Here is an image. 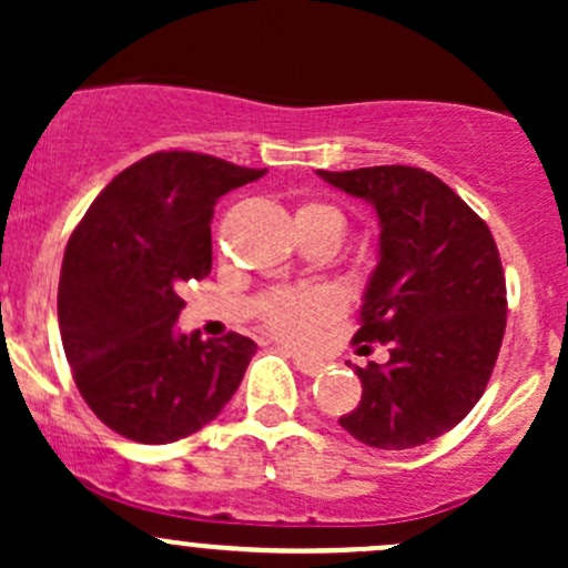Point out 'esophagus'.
I'll return each instance as SVG.
<instances>
[{
  "mask_svg": "<svg viewBox=\"0 0 568 568\" xmlns=\"http://www.w3.org/2000/svg\"><path fill=\"white\" fill-rule=\"evenodd\" d=\"M293 357V366L296 371H302L304 376H321L323 374V363L321 361H312V357H304V355H291Z\"/></svg>",
  "mask_w": 568,
  "mask_h": 568,
  "instance_id": "1",
  "label": "esophagus"
}]
</instances>
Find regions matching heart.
<instances>
[{"label": "heart", "mask_w": 568, "mask_h": 568, "mask_svg": "<svg viewBox=\"0 0 568 568\" xmlns=\"http://www.w3.org/2000/svg\"><path fill=\"white\" fill-rule=\"evenodd\" d=\"M296 219L325 221L342 230L344 219L334 205L325 202H304ZM342 310L338 298L323 288H275L258 298L256 315L272 336L288 344H306L323 323L334 321Z\"/></svg>", "instance_id": "heart-1"}]
</instances>
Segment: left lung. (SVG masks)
<instances>
[{
    "mask_svg": "<svg viewBox=\"0 0 568 568\" xmlns=\"http://www.w3.org/2000/svg\"><path fill=\"white\" fill-rule=\"evenodd\" d=\"M317 175L371 202L382 226L355 344H387L389 361L355 366L363 395L338 425L384 452L440 438L480 400L505 336L497 243L486 221L422 168Z\"/></svg>",
    "mask_w": 568,
    "mask_h": 568,
    "instance_id": "left-lung-1",
    "label": "left lung"
}]
</instances>
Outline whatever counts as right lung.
Returning <instances> with one entry per match:
<instances>
[{"label": "right lung", "instance_id": "right-lung-1", "mask_svg": "<svg viewBox=\"0 0 568 568\" xmlns=\"http://www.w3.org/2000/svg\"><path fill=\"white\" fill-rule=\"evenodd\" d=\"M266 171L197 152H154L98 194L71 232L58 325L77 389L109 429L173 443L221 414L256 342L179 334V288L211 275L219 197Z\"/></svg>", "mask_w": 568, "mask_h": 568}]
</instances>
